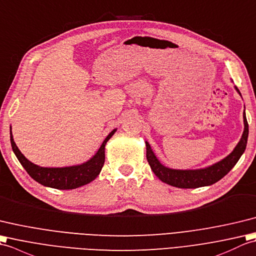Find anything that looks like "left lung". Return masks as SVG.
<instances>
[{
  "label": "left lung",
  "instance_id": "1",
  "mask_svg": "<svg viewBox=\"0 0 256 256\" xmlns=\"http://www.w3.org/2000/svg\"><path fill=\"white\" fill-rule=\"evenodd\" d=\"M236 92L240 93V90L236 88ZM243 122H244V132L242 138L239 144L234 149L228 156H226L222 160L207 166L205 168L198 170H174L164 166L163 164L158 160L154 153H153L151 146L148 141H146V160L150 164V168L158 178L163 183H166L178 188H197V187L209 186L214 184L216 182L220 180L224 175L230 172V170L234 168L239 158L243 154L244 150L246 148L248 137V124L246 120V110L243 112Z\"/></svg>",
  "mask_w": 256,
  "mask_h": 256
}]
</instances>
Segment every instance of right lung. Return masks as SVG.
I'll return each mask as SVG.
<instances>
[{
	"label": "right lung",
	"mask_w": 256,
	"mask_h": 256,
	"mask_svg": "<svg viewBox=\"0 0 256 256\" xmlns=\"http://www.w3.org/2000/svg\"><path fill=\"white\" fill-rule=\"evenodd\" d=\"M117 129L107 136L102 144L98 151L95 156L90 158L88 162L82 163L80 166H72L66 168H42L32 163L24 156V154L18 150L16 144L14 142L13 134L10 132V144L15 153L16 158H18L20 163L26 170V172L32 178L44 186L51 187L56 190H74L78 187L86 185L98 178L102 168L105 162V146L112 136L116 132Z\"/></svg>",
	"instance_id": "1"
}]
</instances>
